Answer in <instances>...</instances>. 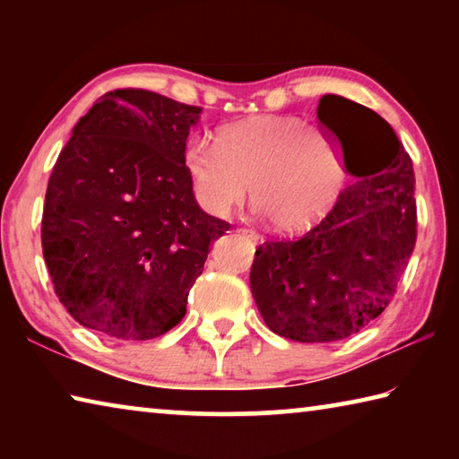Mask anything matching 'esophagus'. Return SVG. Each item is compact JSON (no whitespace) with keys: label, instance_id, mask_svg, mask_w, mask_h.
<instances>
[{"label":"esophagus","instance_id":"obj_1","mask_svg":"<svg viewBox=\"0 0 459 459\" xmlns=\"http://www.w3.org/2000/svg\"><path fill=\"white\" fill-rule=\"evenodd\" d=\"M238 232H243V235H247L248 238H253V240H259L261 238V235L255 229H245L243 227V229H238Z\"/></svg>","mask_w":459,"mask_h":459}]
</instances>
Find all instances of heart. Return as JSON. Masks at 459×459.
I'll list each match as a JSON object with an SVG mask.
<instances>
[{
    "instance_id": "heart-1",
    "label": "heart",
    "mask_w": 459,
    "mask_h": 459,
    "mask_svg": "<svg viewBox=\"0 0 459 459\" xmlns=\"http://www.w3.org/2000/svg\"><path fill=\"white\" fill-rule=\"evenodd\" d=\"M184 168L206 211L230 212L251 186L257 211L285 232L320 222L346 182L344 166L320 129L271 115L222 127L216 145L192 139L184 147Z\"/></svg>"
}]
</instances>
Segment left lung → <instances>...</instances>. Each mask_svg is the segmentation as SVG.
I'll list each match as a JSON object with an SVG mask.
<instances>
[{
	"mask_svg": "<svg viewBox=\"0 0 459 459\" xmlns=\"http://www.w3.org/2000/svg\"><path fill=\"white\" fill-rule=\"evenodd\" d=\"M317 119L356 180L314 229L259 245L251 267L263 320L295 342H336L383 314L417 240L413 161L393 127L338 95L320 99Z\"/></svg>",
	"mask_w": 459,
	"mask_h": 459,
	"instance_id": "1",
	"label": "left lung"
}]
</instances>
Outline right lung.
Returning a JSON list of instances; mask_svg holds the SVG:
<instances>
[{"instance_id":"add662e5","label":"right lung","mask_w":459,"mask_h":459,"mask_svg":"<svg viewBox=\"0 0 459 459\" xmlns=\"http://www.w3.org/2000/svg\"><path fill=\"white\" fill-rule=\"evenodd\" d=\"M200 107L143 89L105 92L79 119L46 190L42 251L76 322L158 338L186 316L211 243L230 224L198 206L184 147Z\"/></svg>"}]
</instances>
